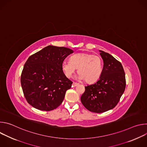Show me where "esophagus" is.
<instances>
[{
	"instance_id": "34e87169",
	"label": "esophagus",
	"mask_w": 147,
	"mask_h": 147,
	"mask_svg": "<svg viewBox=\"0 0 147 147\" xmlns=\"http://www.w3.org/2000/svg\"><path fill=\"white\" fill-rule=\"evenodd\" d=\"M72 85H73V87H76V86H78V83H77V82H73Z\"/></svg>"
}]
</instances>
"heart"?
Segmentation results:
<instances>
[{"mask_svg": "<svg viewBox=\"0 0 147 147\" xmlns=\"http://www.w3.org/2000/svg\"><path fill=\"white\" fill-rule=\"evenodd\" d=\"M61 68L67 78H71L78 68L79 74L77 78L91 83L100 78L103 70V63L99 56L94 54L76 53L70 57V61H63Z\"/></svg>", "mask_w": 147, "mask_h": 147, "instance_id": "obj_1", "label": "heart"}]
</instances>
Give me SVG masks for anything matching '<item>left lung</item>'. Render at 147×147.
<instances>
[{
	"mask_svg": "<svg viewBox=\"0 0 147 147\" xmlns=\"http://www.w3.org/2000/svg\"><path fill=\"white\" fill-rule=\"evenodd\" d=\"M103 67L99 80L85 87L81 97L84 107L94 113H102L114 108L125 88V73L121 63L108 53L99 51Z\"/></svg>",
	"mask_w": 147,
	"mask_h": 147,
	"instance_id": "8db88e82",
	"label": "left lung"
}]
</instances>
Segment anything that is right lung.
<instances>
[{
    "mask_svg": "<svg viewBox=\"0 0 147 147\" xmlns=\"http://www.w3.org/2000/svg\"><path fill=\"white\" fill-rule=\"evenodd\" d=\"M73 51L49 45L28 57L21 76L28 103L35 109L50 111L62 103L73 82L63 71L61 63Z\"/></svg>",
    "mask_w": 147,
    "mask_h": 147,
    "instance_id": "right-lung-1",
    "label": "right lung"
}]
</instances>
